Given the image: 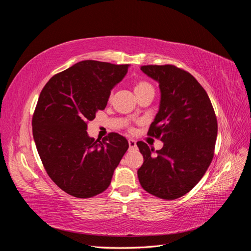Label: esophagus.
Listing matches in <instances>:
<instances>
[{"label":"esophagus","mask_w":251,"mask_h":251,"mask_svg":"<svg viewBox=\"0 0 251 251\" xmlns=\"http://www.w3.org/2000/svg\"><path fill=\"white\" fill-rule=\"evenodd\" d=\"M128 146H130V149H136V141L134 139H128Z\"/></svg>","instance_id":"1"}]
</instances>
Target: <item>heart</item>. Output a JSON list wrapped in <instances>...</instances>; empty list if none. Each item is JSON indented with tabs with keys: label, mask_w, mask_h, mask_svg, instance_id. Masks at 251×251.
<instances>
[{
	"label": "heart",
	"mask_w": 251,
	"mask_h": 251,
	"mask_svg": "<svg viewBox=\"0 0 251 251\" xmlns=\"http://www.w3.org/2000/svg\"><path fill=\"white\" fill-rule=\"evenodd\" d=\"M147 91H154L153 87H151L150 82H148L146 80H138L135 82L134 92L136 95L143 93V92H147Z\"/></svg>",
	"instance_id": "1"
}]
</instances>
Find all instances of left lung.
Masks as SVG:
<instances>
[{"label":"left lung","instance_id":"8db88e82","mask_svg":"<svg viewBox=\"0 0 251 251\" xmlns=\"http://www.w3.org/2000/svg\"><path fill=\"white\" fill-rule=\"evenodd\" d=\"M141 70L159 83V111L148 135L163 142L154 151L137 142L143 156L138 179L144 191L164 200L187 194L204 176L214 157L217 117L206 91L191 73L173 65Z\"/></svg>","mask_w":251,"mask_h":251}]
</instances>
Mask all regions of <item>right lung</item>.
<instances>
[{
    "label": "right lung",
    "instance_id": "1",
    "mask_svg": "<svg viewBox=\"0 0 251 251\" xmlns=\"http://www.w3.org/2000/svg\"><path fill=\"white\" fill-rule=\"evenodd\" d=\"M127 69L128 65L82 60L51 77L40 94L32 118L37 151L52 181L76 198L104 192L128 149L117 133L101 141L87 133L88 123L105 108Z\"/></svg>",
    "mask_w": 251,
    "mask_h": 251
}]
</instances>
